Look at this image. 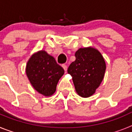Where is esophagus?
I'll return each mask as SVG.
<instances>
[{
    "label": "esophagus",
    "instance_id": "esophagus-1",
    "mask_svg": "<svg viewBox=\"0 0 132 132\" xmlns=\"http://www.w3.org/2000/svg\"><path fill=\"white\" fill-rule=\"evenodd\" d=\"M62 67L63 68V69L65 70V71H67V65H65V64H63V65H62Z\"/></svg>",
    "mask_w": 132,
    "mask_h": 132
}]
</instances>
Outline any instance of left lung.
<instances>
[{"mask_svg": "<svg viewBox=\"0 0 132 132\" xmlns=\"http://www.w3.org/2000/svg\"><path fill=\"white\" fill-rule=\"evenodd\" d=\"M76 59L69 65L77 93L83 98L91 96L104 79L106 63L101 53L93 47L80 48L75 54Z\"/></svg>", "mask_w": 132, "mask_h": 132, "instance_id": "1", "label": "left lung"}]
</instances>
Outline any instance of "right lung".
<instances>
[{
  "mask_svg": "<svg viewBox=\"0 0 132 132\" xmlns=\"http://www.w3.org/2000/svg\"><path fill=\"white\" fill-rule=\"evenodd\" d=\"M26 75L36 91L45 96L53 95L64 69L58 65L53 56L44 50L34 53L26 67Z\"/></svg>",
  "mask_w": 132,
  "mask_h": 132,
  "instance_id": "right-lung-1",
  "label": "right lung"
}]
</instances>
